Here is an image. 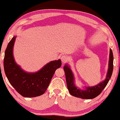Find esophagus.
<instances>
[{
	"mask_svg": "<svg viewBox=\"0 0 120 120\" xmlns=\"http://www.w3.org/2000/svg\"><path fill=\"white\" fill-rule=\"evenodd\" d=\"M68 59V56H65V55H64V56H62L61 57V61L62 62H64V63L67 61Z\"/></svg>",
	"mask_w": 120,
	"mask_h": 120,
	"instance_id": "obj_1",
	"label": "esophagus"
}]
</instances>
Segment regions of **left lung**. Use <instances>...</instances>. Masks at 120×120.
<instances>
[{"label": "left lung", "mask_w": 120, "mask_h": 120, "mask_svg": "<svg viewBox=\"0 0 120 120\" xmlns=\"http://www.w3.org/2000/svg\"><path fill=\"white\" fill-rule=\"evenodd\" d=\"M64 69L65 73L66 82H67V88L71 96L77 98L85 99H91L96 98L99 96L104 89L107 85L108 81L112 76L113 70V54L111 49H110L109 64H108V69L106 75V78L104 81H102L98 84L94 86L85 87L84 90H82L76 86L74 83L75 78L72 70L68 64H65Z\"/></svg>", "instance_id": "left-lung-1"}]
</instances>
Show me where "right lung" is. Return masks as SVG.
Returning a JSON list of instances; mask_svg holds the SVG:
<instances>
[{
	"label": "right lung",
	"mask_w": 120,
	"mask_h": 120,
	"mask_svg": "<svg viewBox=\"0 0 120 120\" xmlns=\"http://www.w3.org/2000/svg\"><path fill=\"white\" fill-rule=\"evenodd\" d=\"M16 37L11 40L5 50L4 67L9 82L24 97L32 98L44 94L53 75L61 66L60 59L52 61L36 73H27L16 64L13 56Z\"/></svg>",
	"instance_id": "right-lung-1"
}]
</instances>
